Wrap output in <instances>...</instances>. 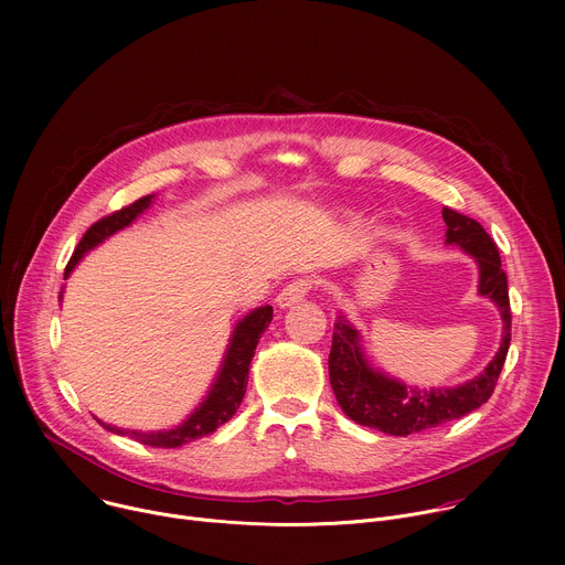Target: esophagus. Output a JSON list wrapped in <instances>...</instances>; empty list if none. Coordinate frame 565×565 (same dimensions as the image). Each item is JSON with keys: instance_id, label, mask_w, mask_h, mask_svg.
I'll return each mask as SVG.
<instances>
[{"instance_id": "esophagus-1", "label": "esophagus", "mask_w": 565, "mask_h": 565, "mask_svg": "<svg viewBox=\"0 0 565 565\" xmlns=\"http://www.w3.org/2000/svg\"><path fill=\"white\" fill-rule=\"evenodd\" d=\"M312 281L310 279H295L288 286H284V290L277 295V306L279 308H290L297 306L299 301H303V297L310 292Z\"/></svg>"}]
</instances>
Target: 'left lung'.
<instances>
[{"label":"left lung","mask_w":565,"mask_h":565,"mask_svg":"<svg viewBox=\"0 0 565 565\" xmlns=\"http://www.w3.org/2000/svg\"><path fill=\"white\" fill-rule=\"evenodd\" d=\"M443 218L447 223L445 244L458 246L462 253L476 259L478 292L492 299L501 310V347L492 362L486 366V371L473 380L451 388L420 391L375 371L364 358L360 333L344 315H340L333 329V347L329 355V377L335 397L342 412L351 420L391 436L427 431L449 420L462 418L480 405H486L494 393L510 349L512 312L508 275L501 268V255L497 244L478 221L456 210L443 207Z\"/></svg>","instance_id":"1"}]
</instances>
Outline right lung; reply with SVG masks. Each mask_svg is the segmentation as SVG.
I'll use <instances>...</instances> for the list:
<instances>
[{"instance_id":"obj_1","label":"right lung","mask_w":565,"mask_h":565,"mask_svg":"<svg viewBox=\"0 0 565 565\" xmlns=\"http://www.w3.org/2000/svg\"><path fill=\"white\" fill-rule=\"evenodd\" d=\"M151 199H153V194L142 196L136 203L96 221L85 232V236L79 238V244H77L73 257L68 259V266L64 270V279L71 275L75 264L83 259L89 250L100 246L105 238H109L118 230L131 225L151 205ZM60 297H62V292H60ZM270 321H273V306H259L238 321V324L234 327V333L230 338L223 364L218 369L216 380L212 382L210 393L205 395V399L190 414V418L183 425H179L174 429H168V431H136V429H120V427H114V425H105L100 420L98 423L111 434L129 436V438L142 443L147 447H163V449L181 447V445H188V443H192L201 436H207V434L216 431L221 425H225L236 414L241 399H244V395H246L250 362L255 358V349L259 344V338L268 329Z\"/></svg>"}]
</instances>
